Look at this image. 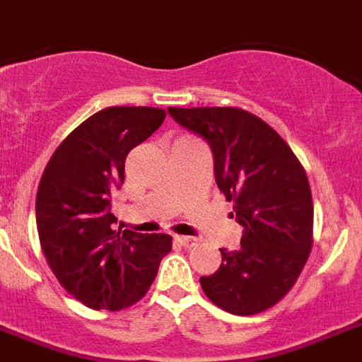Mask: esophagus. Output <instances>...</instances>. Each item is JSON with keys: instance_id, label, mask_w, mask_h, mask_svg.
<instances>
[{"instance_id": "obj_1", "label": "esophagus", "mask_w": 362, "mask_h": 362, "mask_svg": "<svg viewBox=\"0 0 362 362\" xmlns=\"http://www.w3.org/2000/svg\"><path fill=\"white\" fill-rule=\"evenodd\" d=\"M175 241L180 243L184 248H193V247H197V245H200L199 238H189V235H176Z\"/></svg>"}]
</instances>
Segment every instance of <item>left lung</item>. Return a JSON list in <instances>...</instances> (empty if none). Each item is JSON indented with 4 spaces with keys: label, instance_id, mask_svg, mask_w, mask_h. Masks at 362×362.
<instances>
[{
    "label": "left lung",
    "instance_id": "1",
    "mask_svg": "<svg viewBox=\"0 0 362 362\" xmlns=\"http://www.w3.org/2000/svg\"><path fill=\"white\" fill-rule=\"evenodd\" d=\"M208 141L218 189L233 202L241 247L221 248L217 272L200 278L215 305L232 315L272 308L298 279L313 245L308 175L274 129L241 108H167Z\"/></svg>",
    "mask_w": 362,
    "mask_h": 362
}]
</instances>
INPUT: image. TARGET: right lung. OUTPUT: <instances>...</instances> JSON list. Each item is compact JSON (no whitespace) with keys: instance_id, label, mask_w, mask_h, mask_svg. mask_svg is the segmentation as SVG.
<instances>
[{"instance_id":"add662e5","label":"right lung","mask_w":362,"mask_h":362,"mask_svg":"<svg viewBox=\"0 0 362 362\" xmlns=\"http://www.w3.org/2000/svg\"><path fill=\"white\" fill-rule=\"evenodd\" d=\"M165 110L110 106L88 117L51 156L36 193V228L53 274L90 309L138 302L171 252V235L115 230L112 193L129 153L163 123Z\"/></svg>"}]
</instances>
